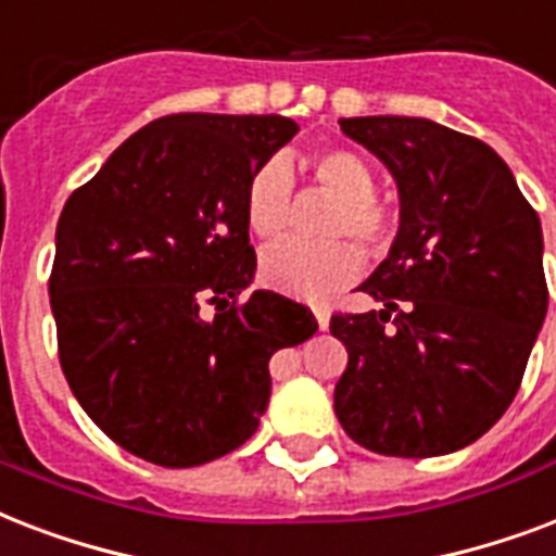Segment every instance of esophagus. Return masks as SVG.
<instances>
[{"label":"esophagus","mask_w":556,"mask_h":556,"mask_svg":"<svg viewBox=\"0 0 556 556\" xmlns=\"http://www.w3.org/2000/svg\"><path fill=\"white\" fill-rule=\"evenodd\" d=\"M312 312H314V317H317V326H320V329H329V305L314 303Z\"/></svg>","instance_id":"34e87169"}]
</instances>
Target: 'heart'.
<instances>
[{"mask_svg": "<svg viewBox=\"0 0 556 556\" xmlns=\"http://www.w3.org/2000/svg\"><path fill=\"white\" fill-rule=\"evenodd\" d=\"M314 185L338 207L326 222V236H343L329 242L308 244L282 239L262 251L260 277L274 291L291 296H323L346 286L364 268L362 244L369 256H383L397 233L395 207L378 195V173L361 152L349 147H326L303 159ZM244 225L260 242H270L286 233L294 213V178L279 159L262 161L253 167L244 185ZM349 238L358 242L349 243Z\"/></svg>", "mask_w": 556, "mask_h": 556, "instance_id": "1", "label": "heart"}]
</instances>
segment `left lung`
Here are the masks:
<instances>
[{
    "instance_id": "8db88e82",
    "label": "left lung",
    "mask_w": 556,
    "mask_h": 556,
    "mask_svg": "<svg viewBox=\"0 0 556 556\" xmlns=\"http://www.w3.org/2000/svg\"><path fill=\"white\" fill-rule=\"evenodd\" d=\"M395 176L401 227L361 291L380 312L331 314L349 352L340 427L380 456L473 444L508 409L548 312L543 230L508 164L424 117H343Z\"/></svg>"
}]
</instances>
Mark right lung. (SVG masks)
<instances>
[{
  "label": "right lung",
  "mask_w": 556,
  "mask_h": 556,
  "mask_svg": "<svg viewBox=\"0 0 556 556\" xmlns=\"http://www.w3.org/2000/svg\"><path fill=\"white\" fill-rule=\"evenodd\" d=\"M296 132L282 115L159 117L65 201L48 277L60 366L91 421L143 462L195 467L244 444L270 355L317 331L303 303L244 294V185Z\"/></svg>",
  "instance_id": "right-lung-1"
}]
</instances>
